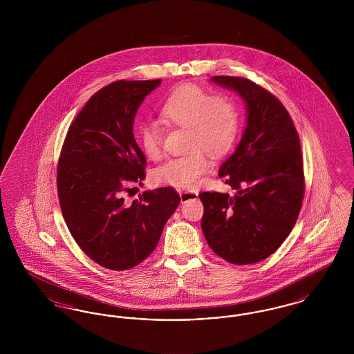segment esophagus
Returning <instances> with one entry per match:
<instances>
[{"label":"esophagus","instance_id":"esophagus-1","mask_svg":"<svg viewBox=\"0 0 354 354\" xmlns=\"http://www.w3.org/2000/svg\"><path fill=\"white\" fill-rule=\"evenodd\" d=\"M179 196H180V202L185 203L187 201H194L198 199V192H192V191H182L179 189Z\"/></svg>","mask_w":354,"mask_h":354}]
</instances>
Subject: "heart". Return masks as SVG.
Here are the masks:
<instances>
[{"label": "heart", "instance_id": "obj_1", "mask_svg": "<svg viewBox=\"0 0 354 354\" xmlns=\"http://www.w3.org/2000/svg\"><path fill=\"white\" fill-rule=\"evenodd\" d=\"M159 119L166 126H179L187 130L185 155L172 158L153 171L159 185L178 188H194L209 167V159L203 148L212 155L227 151L237 133L235 104L223 94L208 95L195 84L176 87L159 107ZM140 149L150 159H158L162 151V130L147 122L138 129Z\"/></svg>", "mask_w": 354, "mask_h": 354}]
</instances>
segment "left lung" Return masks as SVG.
<instances>
[{"instance_id":"left-lung-1","label":"left lung","mask_w":354,"mask_h":354,"mask_svg":"<svg viewBox=\"0 0 354 354\" xmlns=\"http://www.w3.org/2000/svg\"><path fill=\"white\" fill-rule=\"evenodd\" d=\"M211 82L232 90L245 106V129L219 176L235 195L202 192V230L221 259L245 266L274 252L290 234L304 196L299 134L286 107L245 78L216 75Z\"/></svg>"}]
</instances>
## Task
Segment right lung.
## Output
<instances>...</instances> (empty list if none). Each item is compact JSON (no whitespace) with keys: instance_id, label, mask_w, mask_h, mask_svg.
<instances>
[{"instance_id":"obj_1","label":"right lung","mask_w":354,"mask_h":354,"mask_svg":"<svg viewBox=\"0 0 354 354\" xmlns=\"http://www.w3.org/2000/svg\"><path fill=\"white\" fill-rule=\"evenodd\" d=\"M160 84L117 81L103 87L74 119L62 147L57 185L64 219L81 250L107 270H130L149 257L180 203L171 187L145 191L130 204L122 195L146 176L134 119Z\"/></svg>"}]
</instances>
